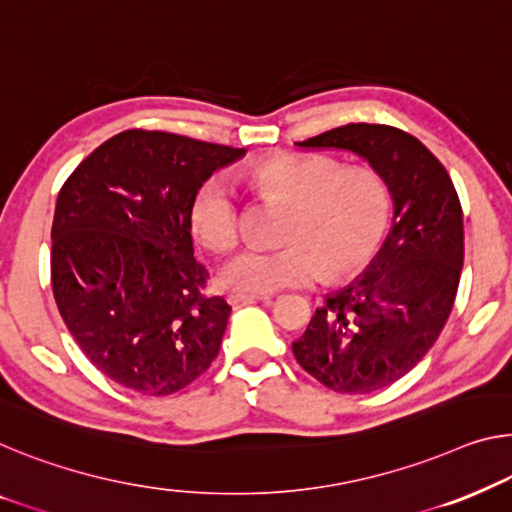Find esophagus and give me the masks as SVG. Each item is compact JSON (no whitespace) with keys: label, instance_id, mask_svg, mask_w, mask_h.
<instances>
[{"label":"esophagus","instance_id":"obj_1","mask_svg":"<svg viewBox=\"0 0 512 512\" xmlns=\"http://www.w3.org/2000/svg\"><path fill=\"white\" fill-rule=\"evenodd\" d=\"M269 294H248V292H239V289H232L227 294V301L230 303H255V301H269Z\"/></svg>","mask_w":512,"mask_h":512}]
</instances>
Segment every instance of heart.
<instances>
[{"label":"heart","instance_id":"heart-1","mask_svg":"<svg viewBox=\"0 0 512 512\" xmlns=\"http://www.w3.org/2000/svg\"><path fill=\"white\" fill-rule=\"evenodd\" d=\"M257 186L289 202L280 248L248 246L223 266L227 287L269 294L347 276L375 253L388 220L384 181L370 167H338L324 156L282 154L253 170ZM190 225L211 250L239 241L241 211L234 183L216 174L195 190Z\"/></svg>","mask_w":512,"mask_h":512}]
</instances>
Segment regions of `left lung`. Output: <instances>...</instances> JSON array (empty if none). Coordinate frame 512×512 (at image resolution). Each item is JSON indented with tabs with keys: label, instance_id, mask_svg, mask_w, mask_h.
<instances>
[{
	"label": "left lung",
	"instance_id": "obj_1",
	"mask_svg": "<svg viewBox=\"0 0 512 512\" xmlns=\"http://www.w3.org/2000/svg\"><path fill=\"white\" fill-rule=\"evenodd\" d=\"M303 149H345L368 160L393 200V227L352 285L326 296L292 342L308 375L338 393H372L407 375L451 317L464 262L462 207L446 167L414 135L347 124Z\"/></svg>",
	"mask_w": 512,
	"mask_h": 512
}]
</instances>
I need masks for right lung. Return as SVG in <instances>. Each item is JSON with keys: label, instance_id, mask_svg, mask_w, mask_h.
Returning a JSON list of instances; mask_svg holds the SVG:
<instances>
[{"label": "right lung", "instance_id": "1", "mask_svg": "<svg viewBox=\"0 0 512 512\" xmlns=\"http://www.w3.org/2000/svg\"><path fill=\"white\" fill-rule=\"evenodd\" d=\"M246 151L163 131H124L75 167L52 220V292L91 363L142 395L207 372L230 319L193 257L190 200Z\"/></svg>", "mask_w": 512, "mask_h": 512}]
</instances>
